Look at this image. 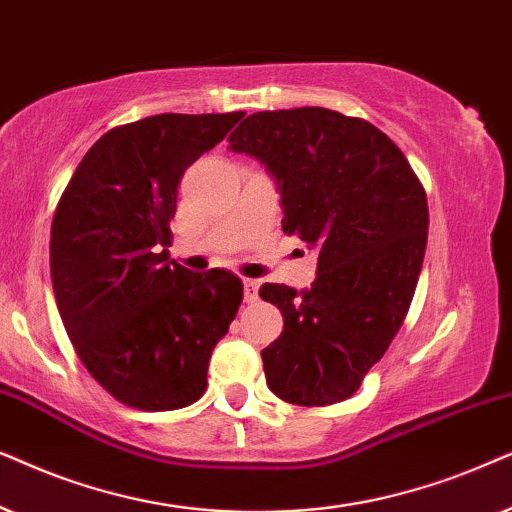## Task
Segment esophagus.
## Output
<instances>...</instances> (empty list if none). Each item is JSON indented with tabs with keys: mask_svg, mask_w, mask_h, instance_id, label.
Listing matches in <instances>:
<instances>
[{
	"mask_svg": "<svg viewBox=\"0 0 512 512\" xmlns=\"http://www.w3.org/2000/svg\"><path fill=\"white\" fill-rule=\"evenodd\" d=\"M257 295H260V281H252V278H245V281H243V299H245V304L257 302Z\"/></svg>",
	"mask_w": 512,
	"mask_h": 512,
	"instance_id": "34e87169",
	"label": "esophagus"
}]
</instances>
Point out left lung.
<instances>
[{"label": "left lung", "instance_id": "obj_1", "mask_svg": "<svg viewBox=\"0 0 512 512\" xmlns=\"http://www.w3.org/2000/svg\"><path fill=\"white\" fill-rule=\"evenodd\" d=\"M274 177L283 231L318 250L316 281L264 283L283 332L262 351L267 384L295 405L351 398L403 325L424 264L428 203L395 142L325 107L250 114L229 135Z\"/></svg>", "mask_w": 512, "mask_h": 512}]
</instances>
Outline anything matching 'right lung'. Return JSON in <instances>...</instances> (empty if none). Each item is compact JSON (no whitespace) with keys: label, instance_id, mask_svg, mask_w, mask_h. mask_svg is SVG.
Returning a JSON list of instances; mask_svg holds the SVG:
<instances>
[{"label":"right lung","instance_id":"1","mask_svg":"<svg viewBox=\"0 0 512 512\" xmlns=\"http://www.w3.org/2000/svg\"><path fill=\"white\" fill-rule=\"evenodd\" d=\"M243 112L156 114L102 135L74 170L51 224V281L81 363L128 407L180 410L206 391L215 344L243 283L168 262L185 170Z\"/></svg>","mask_w":512,"mask_h":512}]
</instances>
